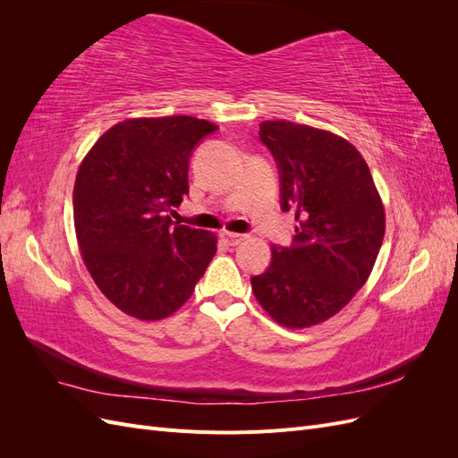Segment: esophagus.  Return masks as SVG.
Instances as JSON below:
<instances>
[{"mask_svg": "<svg viewBox=\"0 0 458 458\" xmlns=\"http://www.w3.org/2000/svg\"><path fill=\"white\" fill-rule=\"evenodd\" d=\"M221 239H224V242H227L229 246H237L239 242H242L246 239V234H241V233H231V231H224L221 233Z\"/></svg>", "mask_w": 458, "mask_h": 458, "instance_id": "obj_1", "label": "esophagus"}]
</instances>
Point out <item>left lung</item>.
Instances as JSON below:
<instances>
[{
  "label": "left lung",
  "mask_w": 458,
  "mask_h": 458,
  "mask_svg": "<svg viewBox=\"0 0 458 458\" xmlns=\"http://www.w3.org/2000/svg\"><path fill=\"white\" fill-rule=\"evenodd\" d=\"M259 141L279 170L281 210H296L290 246H271V263L250 279L276 323L327 321L361 288L384 239V206L367 162L342 137L286 120L261 122Z\"/></svg>",
  "instance_id": "obj_1"
}]
</instances>
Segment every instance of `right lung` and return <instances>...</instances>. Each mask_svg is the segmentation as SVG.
<instances>
[{
  "label": "right lung",
  "instance_id": "1",
  "mask_svg": "<svg viewBox=\"0 0 458 458\" xmlns=\"http://www.w3.org/2000/svg\"><path fill=\"white\" fill-rule=\"evenodd\" d=\"M217 130L192 116L135 118L99 137L74 183V227L86 267L118 310L143 321L191 298L216 254V237L177 225L192 150Z\"/></svg>",
  "mask_w": 458,
  "mask_h": 458
}]
</instances>
